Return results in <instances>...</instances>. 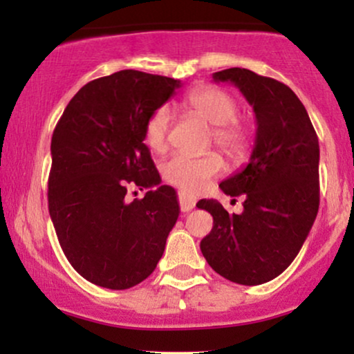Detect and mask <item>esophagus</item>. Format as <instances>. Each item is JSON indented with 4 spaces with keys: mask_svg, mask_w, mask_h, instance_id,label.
I'll return each instance as SVG.
<instances>
[{
    "mask_svg": "<svg viewBox=\"0 0 354 354\" xmlns=\"http://www.w3.org/2000/svg\"><path fill=\"white\" fill-rule=\"evenodd\" d=\"M178 200H180V208H181L183 213H188V211H191L194 208V206H196V200L188 196L186 193H180Z\"/></svg>",
    "mask_w": 354,
    "mask_h": 354,
    "instance_id": "esophagus-1",
    "label": "esophagus"
}]
</instances>
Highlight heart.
<instances>
[{"mask_svg": "<svg viewBox=\"0 0 354 354\" xmlns=\"http://www.w3.org/2000/svg\"><path fill=\"white\" fill-rule=\"evenodd\" d=\"M185 106L200 116L211 128L209 143H214L233 163H241L251 151V133L246 124L236 120L238 103L233 96L218 88H198L186 95ZM171 115L161 106L149 115L145 124V145L154 153L168 148V133ZM161 176L166 183L178 186L186 193H196L209 180L219 176L225 169L221 156L209 151L201 156L171 154L161 163Z\"/></svg>", "mask_w": 354, "mask_h": 354, "instance_id": "b5f03b06", "label": "heart"}]
</instances>
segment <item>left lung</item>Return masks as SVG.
Wrapping results in <instances>:
<instances>
[{
    "instance_id": "1",
    "label": "left lung",
    "mask_w": 354,
    "mask_h": 354,
    "mask_svg": "<svg viewBox=\"0 0 354 354\" xmlns=\"http://www.w3.org/2000/svg\"><path fill=\"white\" fill-rule=\"evenodd\" d=\"M233 83L256 116L250 163L219 185L228 196H245L241 214L201 200L213 216L201 253L223 278L254 286L276 278L293 263L319 208V143L306 108L293 89L245 68L213 73Z\"/></svg>"
}]
</instances>
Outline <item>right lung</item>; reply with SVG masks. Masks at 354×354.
<instances>
[{
	"label": "right lung",
	"mask_w": 354,
	"mask_h": 354,
	"mask_svg": "<svg viewBox=\"0 0 354 354\" xmlns=\"http://www.w3.org/2000/svg\"><path fill=\"white\" fill-rule=\"evenodd\" d=\"M181 81L123 70L73 96L51 138L48 208L64 256L89 283L128 290L148 278L180 216L161 178L145 124ZM129 185L150 191L128 202Z\"/></svg>",
	"instance_id": "obj_1"
}]
</instances>
